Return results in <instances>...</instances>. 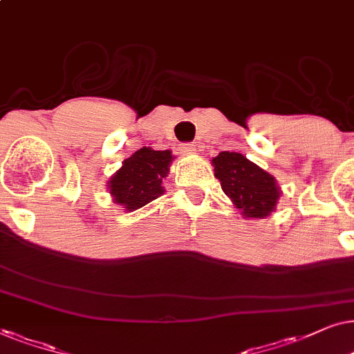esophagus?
Instances as JSON below:
<instances>
[{
  "mask_svg": "<svg viewBox=\"0 0 354 354\" xmlns=\"http://www.w3.org/2000/svg\"><path fill=\"white\" fill-rule=\"evenodd\" d=\"M181 149H183V152H185V153H194V150H196V144L187 142V144L183 145Z\"/></svg>",
  "mask_w": 354,
  "mask_h": 354,
  "instance_id": "esophagus-1",
  "label": "esophagus"
}]
</instances>
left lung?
Here are the masks:
<instances>
[{"label":"left lung","instance_id":"8db88e82","mask_svg":"<svg viewBox=\"0 0 354 354\" xmlns=\"http://www.w3.org/2000/svg\"><path fill=\"white\" fill-rule=\"evenodd\" d=\"M212 165L221 189L246 218H263L275 210L281 191L272 174L238 152H220Z\"/></svg>","mask_w":354,"mask_h":354}]
</instances>
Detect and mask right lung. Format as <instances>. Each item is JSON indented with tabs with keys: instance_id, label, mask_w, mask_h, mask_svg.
Wrapping results in <instances>:
<instances>
[{
	"instance_id": "1",
	"label": "right lung",
	"mask_w": 354,
	"mask_h": 354,
	"mask_svg": "<svg viewBox=\"0 0 354 354\" xmlns=\"http://www.w3.org/2000/svg\"><path fill=\"white\" fill-rule=\"evenodd\" d=\"M174 157L169 150L142 147L122 162V167L108 181L115 204L126 212L138 210L162 196V180L169 171Z\"/></svg>"
}]
</instances>
